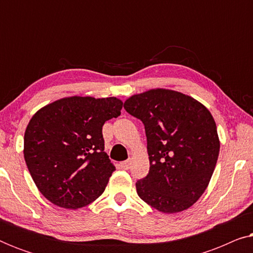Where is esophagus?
I'll use <instances>...</instances> for the list:
<instances>
[{
  "label": "esophagus",
  "mask_w": 253,
  "mask_h": 253,
  "mask_svg": "<svg viewBox=\"0 0 253 253\" xmlns=\"http://www.w3.org/2000/svg\"><path fill=\"white\" fill-rule=\"evenodd\" d=\"M121 167H122L124 170H127V169L130 168V161L126 160V161H123L121 162Z\"/></svg>",
  "instance_id": "esophagus-1"
}]
</instances>
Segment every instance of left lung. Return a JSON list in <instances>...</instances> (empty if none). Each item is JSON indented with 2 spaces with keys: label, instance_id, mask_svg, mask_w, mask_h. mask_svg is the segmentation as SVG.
Listing matches in <instances>:
<instances>
[{
  "label": "left lung",
  "instance_id": "left-lung-1",
  "mask_svg": "<svg viewBox=\"0 0 253 253\" xmlns=\"http://www.w3.org/2000/svg\"><path fill=\"white\" fill-rule=\"evenodd\" d=\"M124 109L140 120L147 138L150 171L137 193L164 213L192 206L209 185L220 151L216 124L209 109L170 89L132 95Z\"/></svg>",
  "mask_w": 253,
  "mask_h": 253
}]
</instances>
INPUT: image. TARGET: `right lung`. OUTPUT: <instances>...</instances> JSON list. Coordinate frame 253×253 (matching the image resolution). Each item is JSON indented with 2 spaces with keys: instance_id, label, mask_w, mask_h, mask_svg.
Masks as SVG:
<instances>
[{
  "instance_id": "1",
  "label": "right lung",
  "mask_w": 253,
  "mask_h": 253,
  "mask_svg": "<svg viewBox=\"0 0 253 253\" xmlns=\"http://www.w3.org/2000/svg\"><path fill=\"white\" fill-rule=\"evenodd\" d=\"M116 98L71 96L34 114L24 158L39 191L63 209H81L102 195L115 167L103 150L102 126L121 115Z\"/></svg>"
}]
</instances>
